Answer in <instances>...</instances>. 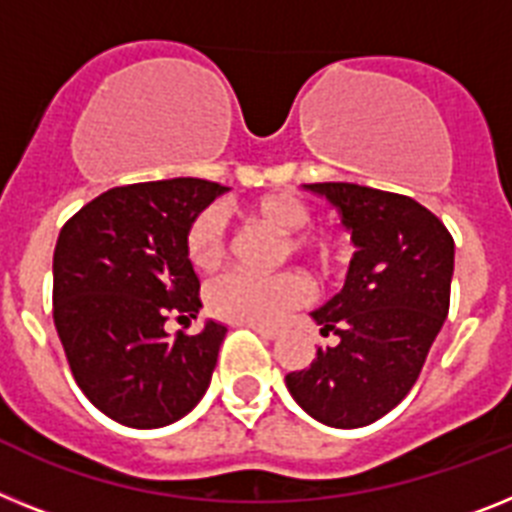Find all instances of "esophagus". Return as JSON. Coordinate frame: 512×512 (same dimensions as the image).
I'll use <instances>...</instances> for the list:
<instances>
[{"label":"esophagus","instance_id":"esophagus-1","mask_svg":"<svg viewBox=\"0 0 512 512\" xmlns=\"http://www.w3.org/2000/svg\"><path fill=\"white\" fill-rule=\"evenodd\" d=\"M249 328L255 330V333H260L263 338H268V341H273V338L278 336V328H268V325H249Z\"/></svg>","mask_w":512,"mask_h":512}]
</instances>
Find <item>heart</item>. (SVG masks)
I'll use <instances>...</instances> for the list:
<instances>
[{
    "instance_id": "b5f03b06",
    "label": "heart",
    "mask_w": 512,
    "mask_h": 512,
    "mask_svg": "<svg viewBox=\"0 0 512 512\" xmlns=\"http://www.w3.org/2000/svg\"><path fill=\"white\" fill-rule=\"evenodd\" d=\"M249 221L265 223L286 234L283 257H307L317 268L330 270L343 260L346 244L330 229H312V210L294 195H263L242 208ZM184 255L200 273H210L226 255V216L216 205L197 210L184 229ZM312 296V283L299 270L273 276L226 273L208 286V309L221 320L247 325H276L286 312Z\"/></svg>"
}]
</instances>
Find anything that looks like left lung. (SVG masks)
<instances>
[{
    "instance_id": "obj_1",
    "label": "left lung",
    "mask_w": 512,
    "mask_h": 512,
    "mask_svg": "<svg viewBox=\"0 0 512 512\" xmlns=\"http://www.w3.org/2000/svg\"><path fill=\"white\" fill-rule=\"evenodd\" d=\"M307 190L341 210L356 249L341 294L312 317L336 346L286 375L294 401L328 427L354 429L395 409L419 380L450 309L455 244L416 200L351 182Z\"/></svg>"
}]
</instances>
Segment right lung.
Segmentation results:
<instances>
[{"label":"right lung","mask_w":512,"mask_h":512,"mask_svg":"<svg viewBox=\"0 0 512 512\" xmlns=\"http://www.w3.org/2000/svg\"><path fill=\"white\" fill-rule=\"evenodd\" d=\"M226 187L163 179L114 187L77 210L54 247V325L72 377L98 411L153 429L197 406L226 328L166 333L203 307L184 229Z\"/></svg>","instance_id":"1"}]
</instances>
